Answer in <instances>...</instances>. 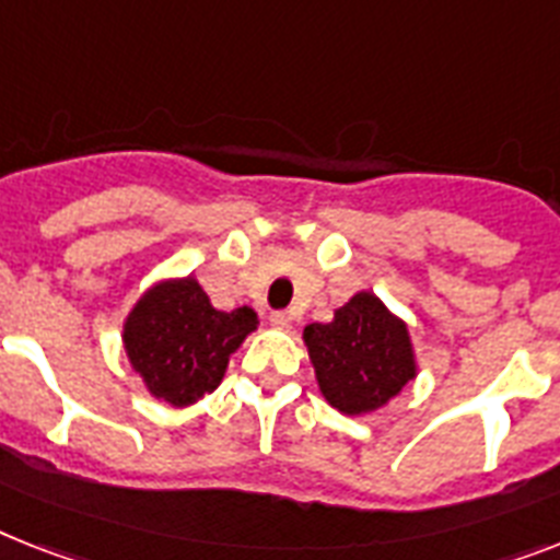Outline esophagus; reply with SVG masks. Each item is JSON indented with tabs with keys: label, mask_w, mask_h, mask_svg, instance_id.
Here are the masks:
<instances>
[{
	"label": "esophagus",
	"mask_w": 560,
	"mask_h": 560,
	"mask_svg": "<svg viewBox=\"0 0 560 560\" xmlns=\"http://www.w3.org/2000/svg\"><path fill=\"white\" fill-rule=\"evenodd\" d=\"M269 323L275 326V329H289L291 326V314L289 312H271Z\"/></svg>",
	"instance_id": "1"
}]
</instances>
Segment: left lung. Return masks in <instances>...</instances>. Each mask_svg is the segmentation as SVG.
<instances>
[{
    "mask_svg": "<svg viewBox=\"0 0 560 560\" xmlns=\"http://www.w3.org/2000/svg\"><path fill=\"white\" fill-rule=\"evenodd\" d=\"M323 397L343 415H369L404 392L418 374L412 337L372 291H358L335 320L303 331Z\"/></svg>",
    "mask_w": 560,
    "mask_h": 560,
    "instance_id": "1",
    "label": "left lung"
}]
</instances>
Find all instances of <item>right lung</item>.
<instances>
[{
  "label": "right lung",
  "instance_id": "add662e5",
  "mask_svg": "<svg viewBox=\"0 0 560 560\" xmlns=\"http://www.w3.org/2000/svg\"><path fill=\"white\" fill-rule=\"evenodd\" d=\"M257 329L248 306L220 312L194 277L151 285L122 323L125 354L145 389L171 406L214 392L229 358Z\"/></svg>",
  "mask_w": 560,
  "mask_h": 560
}]
</instances>
